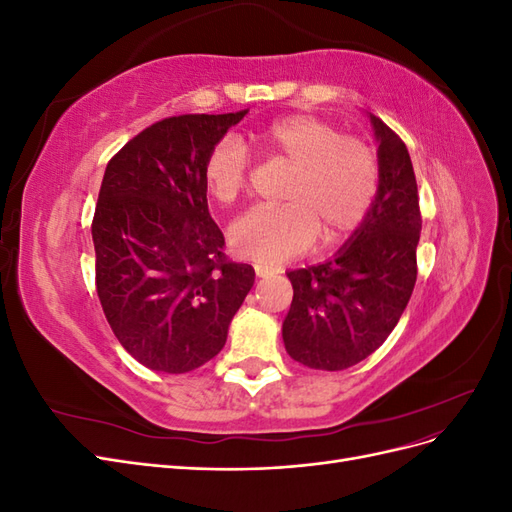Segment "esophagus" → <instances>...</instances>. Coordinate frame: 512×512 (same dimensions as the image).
I'll return each instance as SVG.
<instances>
[{
  "instance_id": "esophagus-1",
  "label": "esophagus",
  "mask_w": 512,
  "mask_h": 512,
  "mask_svg": "<svg viewBox=\"0 0 512 512\" xmlns=\"http://www.w3.org/2000/svg\"><path fill=\"white\" fill-rule=\"evenodd\" d=\"M271 271L269 269H262V267H256V277H269Z\"/></svg>"
}]
</instances>
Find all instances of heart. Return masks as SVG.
I'll use <instances>...</instances> for the list:
<instances>
[{
  "instance_id": "heart-1",
  "label": "heart",
  "mask_w": 512,
  "mask_h": 512,
  "mask_svg": "<svg viewBox=\"0 0 512 512\" xmlns=\"http://www.w3.org/2000/svg\"><path fill=\"white\" fill-rule=\"evenodd\" d=\"M265 156L288 166L280 207H256L230 226V247L258 267H277L305 254L320 235L335 245L359 230L380 190L376 151L363 138L344 136L331 121L286 115L256 132ZM250 156L237 138L215 145L203 166L215 203L230 205L245 192Z\"/></svg>"
}]
</instances>
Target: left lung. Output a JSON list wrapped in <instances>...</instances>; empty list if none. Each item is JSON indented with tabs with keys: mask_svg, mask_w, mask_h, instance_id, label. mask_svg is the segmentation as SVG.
<instances>
[{
	"mask_svg": "<svg viewBox=\"0 0 512 512\" xmlns=\"http://www.w3.org/2000/svg\"><path fill=\"white\" fill-rule=\"evenodd\" d=\"M378 138L380 190L374 207L337 256L288 271L290 312L282 337L305 367L342 371L391 335L416 284L421 207L406 143L371 115Z\"/></svg>",
	"mask_w": 512,
	"mask_h": 512,
	"instance_id": "obj_1",
	"label": "left lung"
}]
</instances>
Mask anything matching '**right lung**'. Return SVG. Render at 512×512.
Instances as JSON below:
<instances>
[{"label": "right lung", "mask_w": 512, "mask_h": 512, "mask_svg": "<svg viewBox=\"0 0 512 512\" xmlns=\"http://www.w3.org/2000/svg\"><path fill=\"white\" fill-rule=\"evenodd\" d=\"M247 111L151 123L106 164L91 222L96 290L119 344L138 363L185 374L211 361L254 286L224 254L203 166Z\"/></svg>", "instance_id": "add662e5"}]
</instances>
